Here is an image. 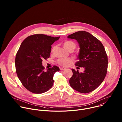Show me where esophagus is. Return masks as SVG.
<instances>
[{
	"label": "esophagus",
	"mask_w": 122,
	"mask_h": 122,
	"mask_svg": "<svg viewBox=\"0 0 122 122\" xmlns=\"http://www.w3.org/2000/svg\"><path fill=\"white\" fill-rule=\"evenodd\" d=\"M60 69L61 71L65 70V69H66V68H65V67H60Z\"/></svg>",
	"instance_id": "esophagus-1"
}]
</instances>
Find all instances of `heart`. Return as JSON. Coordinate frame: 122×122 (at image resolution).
Masks as SVG:
<instances>
[{
  "label": "heart",
  "mask_w": 122,
  "mask_h": 122,
  "mask_svg": "<svg viewBox=\"0 0 122 122\" xmlns=\"http://www.w3.org/2000/svg\"><path fill=\"white\" fill-rule=\"evenodd\" d=\"M64 48L68 50L71 48H75V43L71 41H66L64 43ZM72 60L71 58H60L57 60V63L62 66H67L68 64L72 62Z\"/></svg>",
  "instance_id": "heart-1"
}]
</instances>
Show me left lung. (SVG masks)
Segmentation results:
<instances>
[{
	"instance_id": "8db88e82",
	"label": "left lung",
	"mask_w": 122,
	"mask_h": 122,
	"mask_svg": "<svg viewBox=\"0 0 122 122\" xmlns=\"http://www.w3.org/2000/svg\"><path fill=\"white\" fill-rule=\"evenodd\" d=\"M76 40L80 46L78 61L75 66L84 67L83 73L72 68L69 79L71 87L81 93L92 92L101 84L107 72L108 57L102 43L90 33L80 31L67 36Z\"/></svg>"
}]
</instances>
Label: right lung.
<instances>
[{
  "label": "right lung",
  "instance_id": "add662e5",
  "mask_svg": "<svg viewBox=\"0 0 122 122\" xmlns=\"http://www.w3.org/2000/svg\"><path fill=\"white\" fill-rule=\"evenodd\" d=\"M59 38L35 34L22 42L16 55V72L22 84L30 92L41 94L53 86L54 75L60 69L54 66L45 71L42 62L43 59L50 57L51 45Z\"/></svg>",
  "mask_w": 122,
  "mask_h": 122
}]
</instances>
